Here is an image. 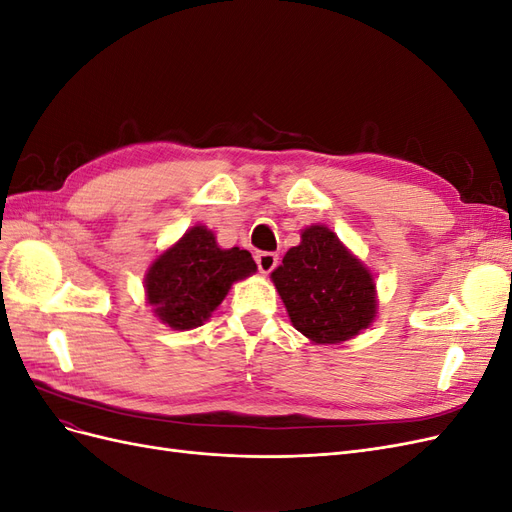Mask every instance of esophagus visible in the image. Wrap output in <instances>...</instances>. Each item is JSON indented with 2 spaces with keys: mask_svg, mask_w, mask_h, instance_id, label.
Listing matches in <instances>:
<instances>
[{
  "mask_svg": "<svg viewBox=\"0 0 512 512\" xmlns=\"http://www.w3.org/2000/svg\"><path fill=\"white\" fill-rule=\"evenodd\" d=\"M277 262H280V256L273 254V252H258V254H256L258 271L265 273V275L271 273V271L277 267Z\"/></svg>",
  "mask_w": 512,
  "mask_h": 512,
  "instance_id": "obj_1",
  "label": "esophagus"
}]
</instances>
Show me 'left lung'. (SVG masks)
I'll return each mask as SVG.
<instances>
[{"label": "left lung", "mask_w": 512, "mask_h": 512, "mask_svg": "<svg viewBox=\"0 0 512 512\" xmlns=\"http://www.w3.org/2000/svg\"><path fill=\"white\" fill-rule=\"evenodd\" d=\"M271 280L292 327L314 344H342L378 312L374 275L327 226H307Z\"/></svg>", "instance_id": "1"}]
</instances>
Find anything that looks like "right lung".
<instances>
[{
  "instance_id": "1",
  "label": "right lung",
  "mask_w": 512,
  "mask_h": 512,
  "mask_svg": "<svg viewBox=\"0 0 512 512\" xmlns=\"http://www.w3.org/2000/svg\"><path fill=\"white\" fill-rule=\"evenodd\" d=\"M252 273L250 252L222 250L213 232L198 224L153 260L145 275L147 303L170 329L190 331L205 324L232 284Z\"/></svg>"
}]
</instances>
